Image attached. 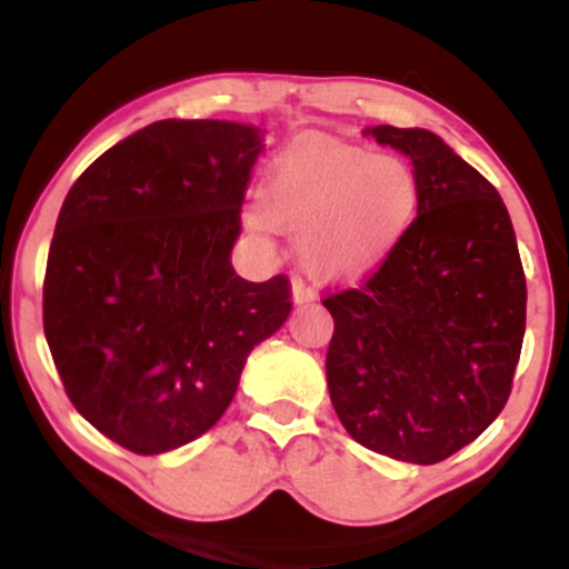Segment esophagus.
Wrapping results in <instances>:
<instances>
[{
    "label": "esophagus",
    "mask_w": 569,
    "mask_h": 569,
    "mask_svg": "<svg viewBox=\"0 0 569 569\" xmlns=\"http://www.w3.org/2000/svg\"><path fill=\"white\" fill-rule=\"evenodd\" d=\"M291 291H293V302H297V305L310 302V299H316V289H312L310 283H305L302 278H293Z\"/></svg>",
    "instance_id": "34e87169"
}]
</instances>
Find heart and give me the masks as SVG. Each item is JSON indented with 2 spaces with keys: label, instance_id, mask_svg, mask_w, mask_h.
Wrapping results in <instances>:
<instances>
[{
  "label": "heart",
  "instance_id": "obj_1",
  "mask_svg": "<svg viewBox=\"0 0 569 569\" xmlns=\"http://www.w3.org/2000/svg\"><path fill=\"white\" fill-rule=\"evenodd\" d=\"M267 222L302 230V262L323 278H358L401 243L420 208V176L401 154L345 141H302L280 152L259 187Z\"/></svg>",
  "mask_w": 569,
  "mask_h": 569
}]
</instances>
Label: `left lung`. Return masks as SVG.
<instances>
[{
    "mask_svg": "<svg viewBox=\"0 0 569 569\" xmlns=\"http://www.w3.org/2000/svg\"><path fill=\"white\" fill-rule=\"evenodd\" d=\"M409 154L420 208L356 289L326 293L335 318L326 377L358 443L403 462L447 460L492 426L511 396L527 280L502 198L422 128H371Z\"/></svg>",
    "mask_w": 569,
    "mask_h": 569,
    "instance_id": "obj_1",
    "label": "left lung"
}]
</instances>
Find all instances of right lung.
Instances as JSON below:
<instances>
[{
	"instance_id": "obj_1",
	"label": "right lung",
	"mask_w": 569,
	"mask_h": 569,
	"mask_svg": "<svg viewBox=\"0 0 569 569\" xmlns=\"http://www.w3.org/2000/svg\"><path fill=\"white\" fill-rule=\"evenodd\" d=\"M259 128L160 120L69 189L42 286V321L69 401L136 455L217 426L253 345L283 326L291 283L234 276Z\"/></svg>"
}]
</instances>
